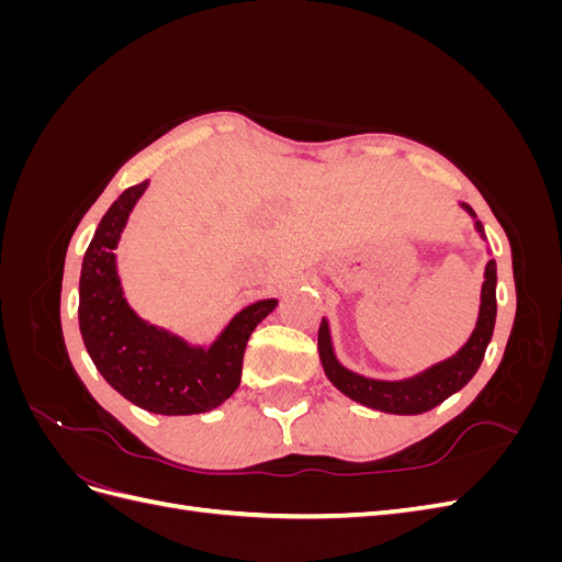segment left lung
Segmentation results:
<instances>
[{
	"label": "left lung",
	"mask_w": 562,
	"mask_h": 562,
	"mask_svg": "<svg viewBox=\"0 0 562 562\" xmlns=\"http://www.w3.org/2000/svg\"><path fill=\"white\" fill-rule=\"evenodd\" d=\"M462 209L473 223V229L479 232L485 241V229L479 217H475L469 203L459 201ZM490 260L483 271V285H481V304H479V318L469 335L467 342L459 347L448 359L438 361L429 368H424L411 378L401 380H378L366 378L361 372L349 370L342 361L337 359L330 335L328 318H321L318 326V356L326 378L335 384V389L342 391L351 401L361 403L372 411L389 413V415H422L429 413L431 407L440 405L459 389H464L471 378L479 372L485 349L495 333L497 321V262L492 258V250L485 246Z\"/></svg>",
	"instance_id": "1"
}]
</instances>
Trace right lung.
Here are the masks:
<instances>
[{
    "label": "right lung",
    "instance_id": "1",
    "mask_svg": "<svg viewBox=\"0 0 562 562\" xmlns=\"http://www.w3.org/2000/svg\"><path fill=\"white\" fill-rule=\"evenodd\" d=\"M147 187L149 180L133 184L112 203L83 255L81 339L100 375L133 405L155 415L209 413L239 389L248 337L279 300L236 312L209 347L145 321L126 300L114 250Z\"/></svg>",
    "mask_w": 562,
    "mask_h": 562
}]
</instances>
